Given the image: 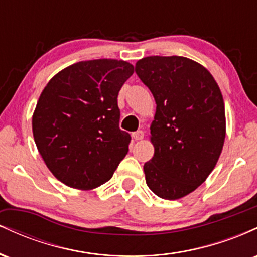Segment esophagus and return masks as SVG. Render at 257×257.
<instances>
[{"label":"esophagus","mask_w":257,"mask_h":257,"mask_svg":"<svg viewBox=\"0 0 257 257\" xmlns=\"http://www.w3.org/2000/svg\"><path fill=\"white\" fill-rule=\"evenodd\" d=\"M132 137H133V139H134V140H143V139H144V132L143 131H138V132L133 133Z\"/></svg>","instance_id":"obj_1"}]
</instances>
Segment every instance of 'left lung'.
Here are the masks:
<instances>
[{
	"label": "left lung",
	"instance_id": "left-lung-1",
	"mask_svg": "<svg viewBox=\"0 0 257 257\" xmlns=\"http://www.w3.org/2000/svg\"><path fill=\"white\" fill-rule=\"evenodd\" d=\"M135 72L157 104L150 126L155 155L144 166L146 184L161 198L180 199L205 181L222 152V94L203 65L185 57L143 58Z\"/></svg>",
	"mask_w": 257,
	"mask_h": 257
}]
</instances>
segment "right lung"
<instances>
[{
  "instance_id": "add662e5",
  "label": "right lung",
  "mask_w": 257,
  "mask_h": 257,
  "mask_svg": "<svg viewBox=\"0 0 257 257\" xmlns=\"http://www.w3.org/2000/svg\"><path fill=\"white\" fill-rule=\"evenodd\" d=\"M131 63L95 59L53 76L32 114V134L47 168L71 188L89 191L112 178L131 135L120 131L117 96Z\"/></svg>"
}]
</instances>
